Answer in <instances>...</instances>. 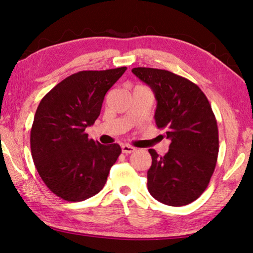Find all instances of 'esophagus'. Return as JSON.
I'll use <instances>...</instances> for the list:
<instances>
[{
  "label": "esophagus",
  "mask_w": 253,
  "mask_h": 253,
  "mask_svg": "<svg viewBox=\"0 0 253 253\" xmlns=\"http://www.w3.org/2000/svg\"><path fill=\"white\" fill-rule=\"evenodd\" d=\"M136 151L135 147L130 146V145H127V144H124L122 146V152L124 154H130V153H134Z\"/></svg>",
  "instance_id": "1"
}]
</instances>
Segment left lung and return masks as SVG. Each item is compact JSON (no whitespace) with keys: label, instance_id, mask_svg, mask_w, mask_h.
Masks as SVG:
<instances>
[{"label":"left lung","instance_id":"obj_1","mask_svg":"<svg viewBox=\"0 0 253 253\" xmlns=\"http://www.w3.org/2000/svg\"><path fill=\"white\" fill-rule=\"evenodd\" d=\"M131 72L151 87L157 100L156 126L170 139L164 156L148 151V192L170 207L190 204L208 187L219 154V130L211 105L199 85L184 77L144 67Z\"/></svg>","mask_w":253,"mask_h":253}]
</instances>
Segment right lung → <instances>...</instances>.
<instances>
[{
	"mask_svg": "<svg viewBox=\"0 0 253 253\" xmlns=\"http://www.w3.org/2000/svg\"><path fill=\"white\" fill-rule=\"evenodd\" d=\"M126 69L77 72L38 106L30 136L34 165L49 190L68 202L99 193L121 155L118 144L102 145L84 130L95 124L107 91Z\"/></svg>",
	"mask_w": 253,
	"mask_h": 253,
	"instance_id": "add662e5",
	"label": "right lung"
}]
</instances>
